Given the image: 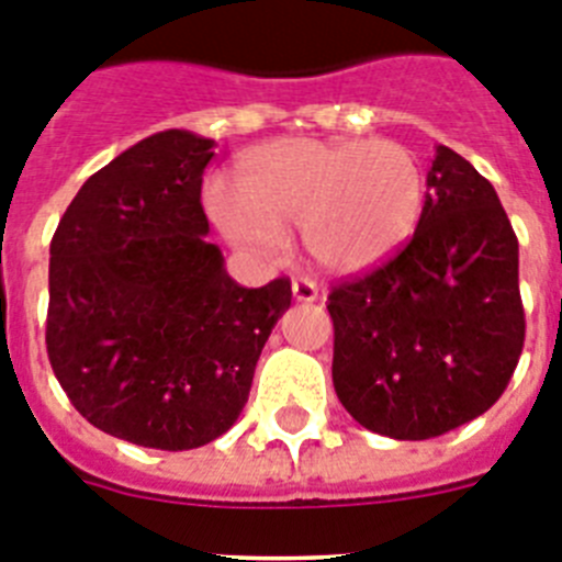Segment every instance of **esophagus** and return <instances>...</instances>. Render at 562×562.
I'll return each mask as SVG.
<instances>
[{"instance_id": "34e87169", "label": "esophagus", "mask_w": 562, "mask_h": 562, "mask_svg": "<svg viewBox=\"0 0 562 562\" xmlns=\"http://www.w3.org/2000/svg\"><path fill=\"white\" fill-rule=\"evenodd\" d=\"M292 295H295V301H301V304H315L317 284L312 278H295V281H292Z\"/></svg>"}]
</instances>
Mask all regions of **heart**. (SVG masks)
<instances>
[{"instance_id": "b5f03b06", "label": "heart", "mask_w": 562, "mask_h": 562, "mask_svg": "<svg viewBox=\"0 0 562 562\" xmlns=\"http://www.w3.org/2000/svg\"><path fill=\"white\" fill-rule=\"evenodd\" d=\"M207 211L233 245L286 247L301 227L317 267L355 276L389 261L425 211V171L394 140L281 137L241 157L236 191L211 188Z\"/></svg>"}]
</instances>
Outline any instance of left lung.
Listing matches in <instances>:
<instances>
[{
    "instance_id": "8db88e82",
    "label": "left lung",
    "mask_w": 562,
    "mask_h": 562,
    "mask_svg": "<svg viewBox=\"0 0 562 562\" xmlns=\"http://www.w3.org/2000/svg\"><path fill=\"white\" fill-rule=\"evenodd\" d=\"M329 315L337 400L366 430L422 441L493 408L526 331L518 238L495 188L436 146L408 247L335 286Z\"/></svg>"
}]
</instances>
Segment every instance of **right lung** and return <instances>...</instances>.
I'll return each instance as SVG.
<instances>
[{"instance_id": "obj_1", "label": "right lung", "mask_w": 562, "mask_h": 562, "mask_svg": "<svg viewBox=\"0 0 562 562\" xmlns=\"http://www.w3.org/2000/svg\"><path fill=\"white\" fill-rule=\"evenodd\" d=\"M211 137L166 128L117 154L49 241L47 355L78 414L140 448L193 450L233 428L286 278L238 286L207 241Z\"/></svg>"}]
</instances>
